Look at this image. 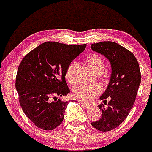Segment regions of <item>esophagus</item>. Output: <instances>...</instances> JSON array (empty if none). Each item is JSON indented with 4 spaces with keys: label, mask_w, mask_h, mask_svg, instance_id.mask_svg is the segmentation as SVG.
<instances>
[{
    "label": "esophagus",
    "mask_w": 152,
    "mask_h": 152,
    "mask_svg": "<svg viewBox=\"0 0 152 152\" xmlns=\"http://www.w3.org/2000/svg\"><path fill=\"white\" fill-rule=\"evenodd\" d=\"M81 104H82V105L84 106L85 108H86V109H90V108L91 107V105H90V104H86V103L84 102H81Z\"/></svg>",
    "instance_id": "1"
}]
</instances>
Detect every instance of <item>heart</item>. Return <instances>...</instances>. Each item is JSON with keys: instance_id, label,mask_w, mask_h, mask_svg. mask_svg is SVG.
<instances>
[{"instance_id": "obj_1", "label": "heart", "mask_w": 152, "mask_h": 152, "mask_svg": "<svg viewBox=\"0 0 152 152\" xmlns=\"http://www.w3.org/2000/svg\"><path fill=\"white\" fill-rule=\"evenodd\" d=\"M86 62L96 74H99L104 70V63L97 55H90L86 58ZM77 65L71 63L65 71V79L69 84H73L76 79V70ZM101 89L96 84H79L73 89V96L82 102H89L99 95Z\"/></svg>"}]
</instances>
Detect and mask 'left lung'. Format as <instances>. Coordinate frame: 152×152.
Wrapping results in <instances>:
<instances>
[{
  "mask_svg": "<svg viewBox=\"0 0 152 152\" xmlns=\"http://www.w3.org/2000/svg\"><path fill=\"white\" fill-rule=\"evenodd\" d=\"M91 47L92 50L105 56L112 67L110 83L99 98L108 107L98 105L102 116L91 124L100 131H112L124 121L132 109L141 84L139 65L131 51L114 42H101Z\"/></svg>",
  "mask_w": 152,
  "mask_h": 152,
  "instance_id": "obj_1",
  "label": "left lung"
}]
</instances>
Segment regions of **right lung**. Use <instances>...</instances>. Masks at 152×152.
<instances>
[{"label": "right lung", "instance_id": "right-lung-1", "mask_svg": "<svg viewBox=\"0 0 152 152\" xmlns=\"http://www.w3.org/2000/svg\"><path fill=\"white\" fill-rule=\"evenodd\" d=\"M86 47L46 42L30 51L20 63L16 77L19 104L37 127L51 131L63 122L69 102L58 96L70 92L65 71Z\"/></svg>", "mask_w": 152, "mask_h": 152}]
</instances>
